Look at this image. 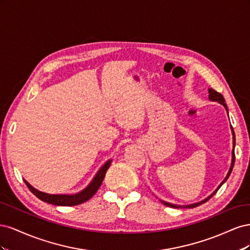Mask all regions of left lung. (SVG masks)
Masks as SVG:
<instances>
[{"label": "left lung", "instance_id": "8db88e82", "mask_svg": "<svg viewBox=\"0 0 250 250\" xmlns=\"http://www.w3.org/2000/svg\"><path fill=\"white\" fill-rule=\"evenodd\" d=\"M208 94H209V95H208V99H209L210 101L218 102V103H220L221 105H223V106H224L225 109H226V111H228V115H229V109H228V106H226V104H225V100H224L223 96H222L220 93L216 92V90H214L213 88H208ZM230 129H231V133H232V151H231V164H230V168H229V173L226 174L225 178L222 180V183L218 186V188H216V190H215L213 193H211L209 196H208V197H207L206 199H203V200H201V201H199V202L192 203V204H187V206H179V204H174V203H170V202H167V201L160 199V200L162 201V203L164 204V206L170 207V208H196V207L200 206V204H202V203H204V202H207L209 198L213 197V196L217 193V191L219 190V188H220V187H221V186L225 183V181L228 180V178L229 177L230 173H231V171H232V168H233V165H234V146H236V137H234V131H233V128L231 127V125H230Z\"/></svg>", "mask_w": 250, "mask_h": 250}]
</instances>
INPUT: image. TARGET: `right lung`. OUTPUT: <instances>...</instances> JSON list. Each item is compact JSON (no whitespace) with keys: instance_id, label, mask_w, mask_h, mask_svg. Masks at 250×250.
I'll list each match as a JSON object with an SVG mask.
<instances>
[{"instance_id":"obj_1","label":"right lung","mask_w":250,"mask_h":250,"mask_svg":"<svg viewBox=\"0 0 250 250\" xmlns=\"http://www.w3.org/2000/svg\"><path fill=\"white\" fill-rule=\"evenodd\" d=\"M111 158L108 160L106 163H105L102 167L98 170L96 173V175L92 179V181L81 190L78 193L75 194H49V193H44L40 190H37L34 187L30 185L26 179H24L25 184L29 188V190L31 191L37 198H40L42 201L47 202L50 204H54V206H62V207H73V206H77V204L83 203L90 199L93 196L96 194L98 191V188H100L102 181L105 177V174H106L107 169L109 168V166L111 164Z\"/></svg>"}]
</instances>
